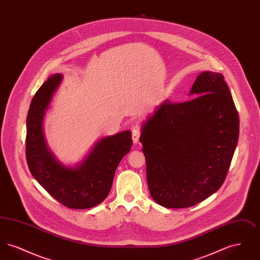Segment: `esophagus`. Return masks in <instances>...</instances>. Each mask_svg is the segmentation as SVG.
I'll use <instances>...</instances> for the list:
<instances>
[{
    "label": "esophagus",
    "instance_id": "34e87169",
    "mask_svg": "<svg viewBox=\"0 0 260 260\" xmlns=\"http://www.w3.org/2000/svg\"><path fill=\"white\" fill-rule=\"evenodd\" d=\"M140 135H141V132H140L139 127H135L133 129V140H134L135 143H138Z\"/></svg>",
    "mask_w": 260,
    "mask_h": 260
}]
</instances>
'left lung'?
<instances>
[{
    "instance_id": "8db88e82",
    "label": "left lung",
    "mask_w": 260,
    "mask_h": 260,
    "mask_svg": "<svg viewBox=\"0 0 260 260\" xmlns=\"http://www.w3.org/2000/svg\"><path fill=\"white\" fill-rule=\"evenodd\" d=\"M182 103L165 100L141 125L151 197L169 209L209 198L223 184L239 138V115L223 75H199Z\"/></svg>"
}]
</instances>
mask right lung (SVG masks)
Masks as SVG:
<instances>
[{
	"label": "right lung",
	"instance_id": "right-lung-1",
	"mask_svg": "<svg viewBox=\"0 0 260 260\" xmlns=\"http://www.w3.org/2000/svg\"><path fill=\"white\" fill-rule=\"evenodd\" d=\"M62 79L59 73L51 75L31 101L26 120V159L32 175L50 196L70 209H90L108 196L117 167L133 145L132 132L100 138L74 167L58 161L48 147L43 123Z\"/></svg>",
	"mask_w": 260,
	"mask_h": 260
}]
</instances>
